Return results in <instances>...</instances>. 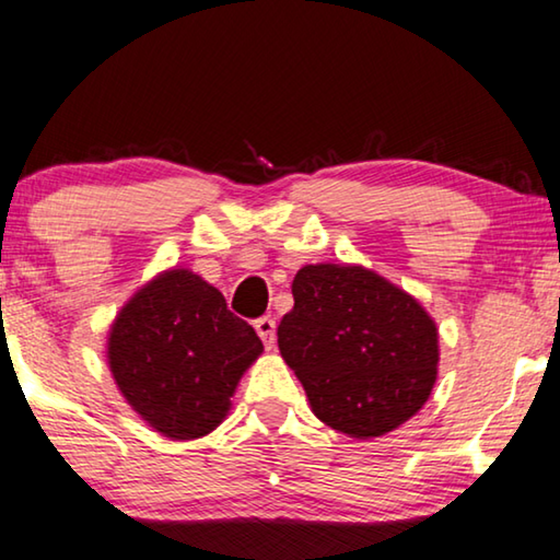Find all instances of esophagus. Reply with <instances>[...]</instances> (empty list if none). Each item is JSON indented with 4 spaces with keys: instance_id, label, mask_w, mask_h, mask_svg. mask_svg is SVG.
Here are the masks:
<instances>
[{
    "instance_id": "esophagus-1",
    "label": "esophagus",
    "mask_w": 560,
    "mask_h": 560,
    "mask_svg": "<svg viewBox=\"0 0 560 560\" xmlns=\"http://www.w3.org/2000/svg\"><path fill=\"white\" fill-rule=\"evenodd\" d=\"M254 328H257V334L264 340V346H267V350H271L273 343H277V320L269 318V316H264V318L257 320V324H254Z\"/></svg>"
}]
</instances>
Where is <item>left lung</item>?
Listing matches in <instances>:
<instances>
[{
	"instance_id": "1",
	"label": "left lung",
	"mask_w": 560,
	"mask_h": 560,
	"mask_svg": "<svg viewBox=\"0 0 560 560\" xmlns=\"http://www.w3.org/2000/svg\"><path fill=\"white\" fill-rule=\"evenodd\" d=\"M291 293L279 350L320 422L371 440L422 410L438 383L440 334L420 301L358 264H306Z\"/></svg>"
}]
</instances>
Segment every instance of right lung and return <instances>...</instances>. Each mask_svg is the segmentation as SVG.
<instances>
[{
	"label": "right lung",
	"instance_id": "right-lung-1",
	"mask_svg": "<svg viewBox=\"0 0 560 560\" xmlns=\"http://www.w3.org/2000/svg\"><path fill=\"white\" fill-rule=\"evenodd\" d=\"M261 340L200 273L160 271L118 311L106 358L120 395L167 440L220 428Z\"/></svg>",
	"mask_w": 560,
	"mask_h": 560
}]
</instances>
